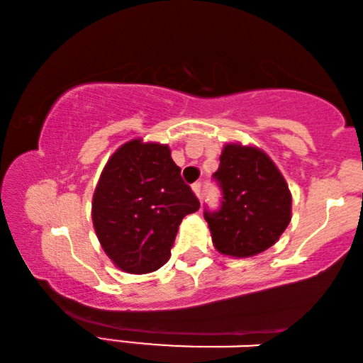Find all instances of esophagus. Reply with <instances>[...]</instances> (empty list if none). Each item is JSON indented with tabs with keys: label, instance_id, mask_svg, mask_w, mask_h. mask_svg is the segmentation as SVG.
I'll return each instance as SVG.
<instances>
[{
	"label": "esophagus",
	"instance_id": "obj_1",
	"mask_svg": "<svg viewBox=\"0 0 363 363\" xmlns=\"http://www.w3.org/2000/svg\"><path fill=\"white\" fill-rule=\"evenodd\" d=\"M192 190H194V194L200 199V196H201V184L200 182H195L194 186H192Z\"/></svg>",
	"mask_w": 363,
	"mask_h": 363
}]
</instances>
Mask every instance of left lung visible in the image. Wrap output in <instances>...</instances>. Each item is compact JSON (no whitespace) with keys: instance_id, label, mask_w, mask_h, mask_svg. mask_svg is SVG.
<instances>
[{"instance_id":"1","label":"left lung","mask_w":363,"mask_h":363,"mask_svg":"<svg viewBox=\"0 0 363 363\" xmlns=\"http://www.w3.org/2000/svg\"><path fill=\"white\" fill-rule=\"evenodd\" d=\"M214 177L223 189L219 211H205L214 248L251 257L275 245L291 220V192L266 152L255 145L223 147Z\"/></svg>"}]
</instances>
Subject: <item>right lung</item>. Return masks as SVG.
Here are the masks:
<instances>
[{
  "instance_id": "right-lung-1",
  "label": "right lung",
  "mask_w": 363,
  "mask_h": 363,
  "mask_svg": "<svg viewBox=\"0 0 363 363\" xmlns=\"http://www.w3.org/2000/svg\"><path fill=\"white\" fill-rule=\"evenodd\" d=\"M200 208L167 144L131 139L113 152L93 195V225L106 255L128 274L169 259L184 216Z\"/></svg>"
}]
</instances>
